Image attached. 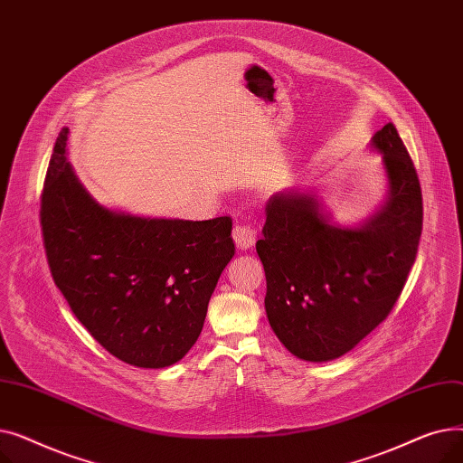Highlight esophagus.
I'll return each instance as SVG.
<instances>
[{
	"label": "esophagus",
	"instance_id": "34e87169",
	"mask_svg": "<svg viewBox=\"0 0 463 463\" xmlns=\"http://www.w3.org/2000/svg\"><path fill=\"white\" fill-rule=\"evenodd\" d=\"M232 238L238 250H250L257 241V229L250 223H238L232 231Z\"/></svg>",
	"mask_w": 463,
	"mask_h": 463
}]
</instances>
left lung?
<instances>
[{
  "instance_id": "obj_1",
  "label": "left lung",
  "mask_w": 463,
  "mask_h": 463,
  "mask_svg": "<svg viewBox=\"0 0 463 463\" xmlns=\"http://www.w3.org/2000/svg\"><path fill=\"white\" fill-rule=\"evenodd\" d=\"M383 154L388 199L366 223L332 225L306 193H278L266 204L257 253L264 266V307L279 342L307 362L351 351L392 311L415 264L422 232V191L394 124L372 138Z\"/></svg>"
}]
</instances>
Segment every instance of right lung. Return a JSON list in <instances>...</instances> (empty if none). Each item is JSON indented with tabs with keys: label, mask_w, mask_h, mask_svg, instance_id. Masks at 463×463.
<instances>
[{
	"label": "right lung",
	"mask_w": 463,
	"mask_h": 463,
	"mask_svg": "<svg viewBox=\"0 0 463 463\" xmlns=\"http://www.w3.org/2000/svg\"><path fill=\"white\" fill-rule=\"evenodd\" d=\"M56 138L41 194L46 260L71 311L110 354L166 368L197 342L234 255L232 219L138 217L97 204Z\"/></svg>",
	"instance_id": "add662e5"
}]
</instances>
